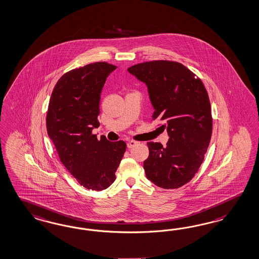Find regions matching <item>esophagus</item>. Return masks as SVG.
I'll return each mask as SVG.
<instances>
[{
    "label": "esophagus",
    "instance_id": "obj_1",
    "mask_svg": "<svg viewBox=\"0 0 259 259\" xmlns=\"http://www.w3.org/2000/svg\"><path fill=\"white\" fill-rule=\"evenodd\" d=\"M136 144H138L137 142H135V141H129V142L127 143V147H128V148H132V147H134Z\"/></svg>",
    "mask_w": 259,
    "mask_h": 259
}]
</instances>
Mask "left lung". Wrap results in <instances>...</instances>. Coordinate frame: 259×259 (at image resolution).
<instances>
[{
  "label": "left lung",
  "mask_w": 259,
  "mask_h": 259,
  "mask_svg": "<svg viewBox=\"0 0 259 259\" xmlns=\"http://www.w3.org/2000/svg\"><path fill=\"white\" fill-rule=\"evenodd\" d=\"M127 71L146 85L152 119L169 137L166 146L147 143L145 175L157 187L180 188L194 177L210 142L211 108L205 86L187 67L173 61L141 63Z\"/></svg>",
  "instance_id": "8db88e82"
}]
</instances>
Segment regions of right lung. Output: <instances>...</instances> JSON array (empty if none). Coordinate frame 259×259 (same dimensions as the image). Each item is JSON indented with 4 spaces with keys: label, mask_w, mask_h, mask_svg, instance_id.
I'll return each mask as SVG.
<instances>
[{
    "label": "right lung",
    "mask_w": 259,
    "mask_h": 259,
    "mask_svg": "<svg viewBox=\"0 0 259 259\" xmlns=\"http://www.w3.org/2000/svg\"><path fill=\"white\" fill-rule=\"evenodd\" d=\"M116 66L96 62L65 73L54 87L47 115V131L59 159L84 188L103 190L116 180L126 143L93 135L99 121L103 86Z\"/></svg>",
    "instance_id": "obj_1"
}]
</instances>
